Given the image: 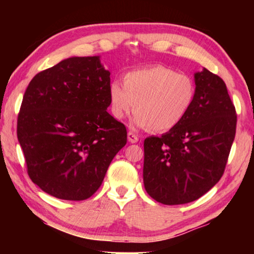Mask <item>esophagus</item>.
Masks as SVG:
<instances>
[{
  "label": "esophagus",
  "instance_id": "esophagus-1",
  "mask_svg": "<svg viewBox=\"0 0 254 254\" xmlns=\"http://www.w3.org/2000/svg\"><path fill=\"white\" fill-rule=\"evenodd\" d=\"M127 138H128V142H130V143H136V142L138 141L137 135L134 134L133 131H128Z\"/></svg>",
  "mask_w": 254,
  "mask_h": 254
}]
</instances>
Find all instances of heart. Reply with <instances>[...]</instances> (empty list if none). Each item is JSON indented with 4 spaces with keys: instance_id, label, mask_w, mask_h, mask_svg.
I'll use <instances>...</instances> for the list:
<instances>
[{
    "instance_id": "heart-1",
    "label": "heart",
    "mask_w": 254,
    "mask_h": 254,
    "mask_svg": "<svg viewBox=\"0 0 254 254\" xmlns=\"http://www.w3.org/2000/svg\"><path fill=\"white\" fill-rule=\"evenodd\" d=\"M194 96L195 85L189 75L162 64L128 71L124 84L112 81L109 85L111 114L123 120L134 107V124L154 131L176 127L189 113Z\"/></svg>"
}]
</instances>
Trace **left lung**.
Masks as SVG:
<instances>
[{
    "mask_svg": "<svg viewBox=\"0 0 254 254\" xmlns=\"http://www.w3.org/2000/svg\"><path fill=\"white\" fill-rule=\"evenodd\" d=\"M194 82L186 117L161 137L144 140V189L169 206L192 202L216 185L236 134L237 116L223 79L203 68Z\"/></svg>",
    "mask_w": 254,
    "mask_h": 254,
    "instance_id": "left-lung-1",
    "label": "left lung"
}]
</instances>
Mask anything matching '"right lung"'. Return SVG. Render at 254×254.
I'll list each match as a JSON object with an SVG mask.
<instances>
[{"label": "right lung", "mask_w": 254, "mask_h": 254, "mask_svg": "<svg viewBox=\"0 0 254 254\" xmlns=\"http://www.w3.org/2000/svg\"><path fill=\"white\" fill-rule=\"evenodd\" d=\"M110 75L100 57H72L26 88L17 137L31 180L52 196L88 199L126 144V127L107 112Z\"/></svg>", "instance_id": "obj_1"}]
</instances>
